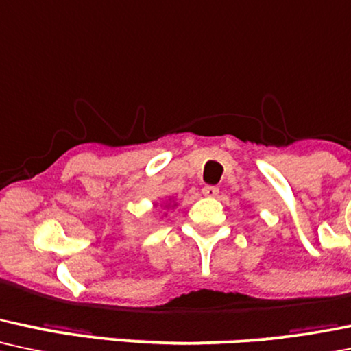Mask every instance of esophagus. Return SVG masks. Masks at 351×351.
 <instances>
[{"instance_id": "obj_1", "label": "esophagus", "mask_w": 351, "mask_h": 351, "mask_svg": "<svg viewBox=\"0 0 351 351\" xmlns=\"http://www.w3.org/2000/svg\"><path fill=\"white\" fill-rule=\"evenodd\" d=\"M202 193H204L205 197H217L218 195V187H215V185H205L204 189H202Z\"/></svg>"}]
</instances>
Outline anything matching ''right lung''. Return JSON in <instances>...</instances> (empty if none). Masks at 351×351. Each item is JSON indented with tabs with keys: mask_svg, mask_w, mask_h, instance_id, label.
I'll return each instance as SVG.
<instances>
[{
	"mask_svg": "<svg viewBox=\"0 0 351 351\" xmlns=\"http://www.w3.org/2000/svg\"><path fill=\"white\" fill-rule=\"evenodd\" d=\"M154 207H158V204H154ZM160 207L164 208H176L177 207V202L174 197H169V199L164 202V204H160Z\"/></svg>",
	"mask_w": 351,
	"mask_h": 351,
	"instance_id": "right-lung-1",
	"label": "right lung"
}]
</instances>
